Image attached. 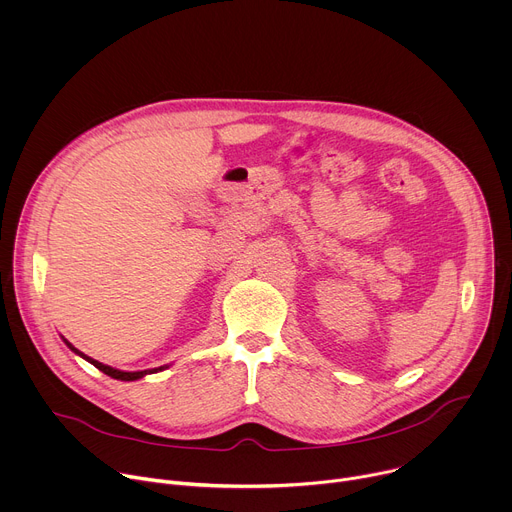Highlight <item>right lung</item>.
Instances as JSON below:
<instances>
[{"mask_svg": "<svg viewBox=\"0 0 512 512\" xmlns=\"http://www.w3.org/2000/svg\"><path fill=\"white\" fill-rule=\"evenodd\" d=\"M66 342V346L72 350V352H77L79 356H83L85 360H89L93 367H97L101 373H105V375H109L111 379H119V381H137V379H141V377H145V375H152V373H158V371H164L166 367H160V369H150V371H135V373H125V371H117V369H113V367H107V364H103V362H99V360H93V358H89V356H85L83 352H79L75 346H72L68 340H64Z\"/></svg>", "mask_w": 512, "mask_h": 512, "instance_id": "add662e5", "label": "right lung"}]
</instances>
